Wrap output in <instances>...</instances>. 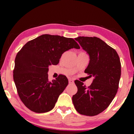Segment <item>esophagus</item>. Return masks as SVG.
I'll return each mask as SVG.
<instances>
[{"label": "esophagus", "mask_w": 134, "mask_h": 134, "mask_svg": "<svg viewBox=\"0 0 134 134\" xmlns=\"http://www.w3.org/2000/svg\"><path fill=\"white\" fill-rule=\"evenodd\" d=\"M69 84H73V83L74 82V81L73 79H69Z\"/></svg>", "instance_id": "34e87169"}]
</instances>
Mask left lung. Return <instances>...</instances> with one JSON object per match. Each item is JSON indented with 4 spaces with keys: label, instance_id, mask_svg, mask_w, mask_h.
Masks as SVG:
<instances>
[{
    "label": "left lung",
    "instance_id": "obj_1",
    "mask_svg": "<svg viewBox=\"0 0 134 134\" xmlns=\"http://www.w3.org/2000/svg\"><path fill=\"white\" fill-rule=\"evenodd\" d=\"M90 56L84 72L93 76L90 86L76 80L77 92L72 96L76 111L81 115L95 116L110 105L117 93L121 76V64L115 49L97 37L75 38Z\"/></svg>",
    "mask_w": 134,
    "mask_h": 134
}]
</instances>
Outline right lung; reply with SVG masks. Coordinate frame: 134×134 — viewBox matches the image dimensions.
Listing matches in <instances>:
<instances>
[{
  "instance_id": "add662e5",
  "label": "right lung",
  "mask_w": 134,
  "mask_h": 134,
  "mask_svg": "<svg viewBox=\"0 0 134 134\" xmlns=\"http://www.w3.org/2000/svg\"><path fill=\"white\" fill-rule=\"evenodd\" d=\"M71 48H80L72 38L43 35L26 43L17 53L14 81L20 99L30 110L41 113L54 108L69 81L62 74L49 81L48 66L57 65L63 53Z\"/></svg>"
}]
</instances>
